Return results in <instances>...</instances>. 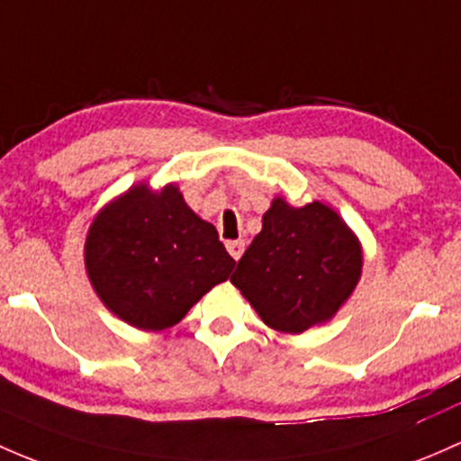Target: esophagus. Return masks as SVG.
I'll use <instances>...</instances> for the list:
<instances>
[{
    "instance_id": "1",
    "label": "esophagus",
    "mask_w": 461,
    "mask_h": 461,
    "mask_svg": "<svg viewBox=\"0 0 461 461\" xmlns=\"http://www.w3.org/2000/svg\"><path fill=\"white\" fill-rule=\"evenodd\" d=\"M227 251L231 254V258L239 260L245 251V243L243 240H230V243H227Z\"/></svg>"
}]
</instances>
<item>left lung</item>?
Here are the masks:
<instances>
[{"label": "left lung", "instance_id": "obj_1", "mask_svg": "<svg viewBox=\"0 0 461 461\" xmlns=\"http://www.w3.org/2000/svg\"><path fill=\"white\" fill-rule=\"evenodd\" d=\"M362 265L360 239L331 205L294 207L276 196L231 285L267 327L303 333L340 312L360 283Z\"/></svg>", "mask_w": 461, "mask_h": 461}]
</instances>
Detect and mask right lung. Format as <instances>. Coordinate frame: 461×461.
<instances>
[{"instance_id":"1","label":"right lung","mask_w":461,"mask_h":461,"mask_svg":"<svg viewBox=\"0 0 461 461\" xmlns=\"http://www.w3.org/2000/svg\"><path fill=\"white\" fill-rule=\"evenodd\" d=\"M86 274L101 303L141 331H163L185 318L236 260L183 198L176 183H137L92 218Z\"/></svg>"}]
</instances>
